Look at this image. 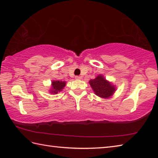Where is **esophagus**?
Instances as JSON below:
<instances>
[{
    "label": "esophagus",
    "instance_id": "34e87169",
    "mask_svg": "<svg viewBox=\"0 0 158 158\" xmlns=\"http://www.w3.org/2000/svg\"><path fill=\"white\" fill-rule=\"evenodd\" d=\"M75 79H81L82 77L81 76H76L75 77Z\"/></svg>",
    "mask_w": 158,
    "mask_h": 158
}]
</instances>
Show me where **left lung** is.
<instances>
[{
  "label": "left lung",
  "mask_w": 158,
  "mask_h": 158,
  "mask_svg": "<svg viewBox=\"0 0 158 158\" xmlns=\"http://www.w3.org/2000/svg\"><path fill=\"white\" fill-rule=\"evenodd\" d=\"M93 91L96 95L103 98H109L111 96L116 89V88L111 83L106 81L102 75H99L95 79L89 81Z\"/></svg>",
  "instance_id": "1"
}]
</instances>
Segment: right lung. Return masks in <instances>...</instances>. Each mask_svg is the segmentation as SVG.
Segmentation results:
<instances>
[{"label":"right lung","mask_w":158,"mask_h":158,"mask_svg":"<svg viewBox=\"0 0 158 158\" xmlns=\"http://www.w3.org/2000/svg\"><path fill=\"white\" fill-rule=\"evenodd\" d=\"M66 85V81H53L52 82V89H50V92L52 94H58V92H61Z\"/></svg>","instance_id":"1"}]
</instances>
